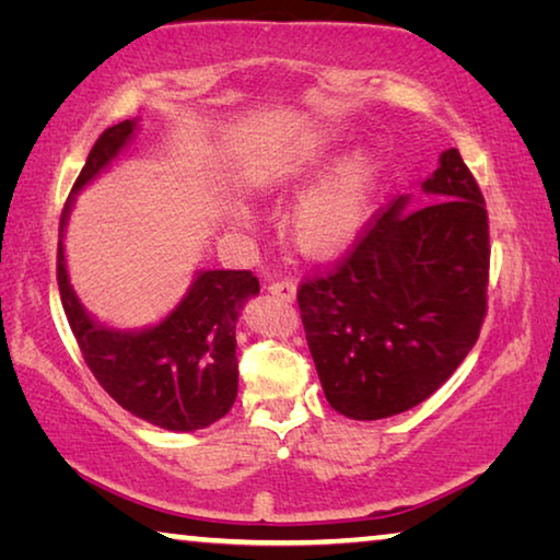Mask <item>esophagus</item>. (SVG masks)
<instances>
[{"label":"esophagus","instance_id":"1","mask_svg":"<svg viewBox=\"0 0 560 560\" xmlns=\"http://www.w3.org/2000/svg\"><path fill=\"white\" fill-rule=\"evenodd\" d=\"M270 295L285 300V303H292L295 300V292H298V285L292 280H278V282H270Z\"/></svg>","mask_w":560,"mask_h":560}]
</instances>
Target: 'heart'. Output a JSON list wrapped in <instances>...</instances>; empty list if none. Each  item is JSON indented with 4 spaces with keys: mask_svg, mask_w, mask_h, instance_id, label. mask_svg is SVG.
Listing matches in <instances>:
<instances>
[{
    "mask_svg": "<svg viewBox=\"0 0 560 560\" xmlns=\"http://www.w3.org/2000/svg\"><path fill=\"white\" fill-rule=\"evenodd\" d=\"M330 144L313 140L298 150L280 154L262 170H257L255 185L262 190H278L292 179L328 158ZM377 185V158L370 150H355L338 162L328 175L300 197L288 218V235L292 245L307 257H332L363 232L373 208ZM232 222L240 228L250 225V214L243 208L232 210Z\"/></svg>",
    "mask_w": 560,
    "mask_h": 560,
    "instance_id": "heart-1",
    "label": "heart"
}]
</instances>
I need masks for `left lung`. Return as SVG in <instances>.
I'll use <instances>...</instances> for the list:
<instances>
[{"instance_id":"8db88e82","label":"left lung","mask_w":560,"mask_h":560,"mask_svg":"<svg viewBox=\"0 0 560 560\" xmlns=\"http://www.w3.org/2000/svg\"><path fill=\"white\" fill-rule=\"evenodd\" d=\"M441 200L375 210L330 270L298 288L325 398L352 420L416 408L476 346L488 310L483 192L458 150L423 183Z\"/></svg>"}]
</instances>
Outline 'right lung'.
<instances>
[{
    "label": "right lung",
    "instance_id": "add662e5",
    "mask_svg": "<svg viewBox=\"0 0 560 560\" xmlns=\"http://www.w3.org/2000/svg\"><path fill=\"white\" fill-rule=\"evenodd\" d=\"M132 132V119L107 127L72 192L97 177ZM70 205L72 197H67L59 218L57 285L77 346L97 383L125 410L158 428L187 433L228 416L237 398L235 323L245 300L260 292V280L250 270H205L160 325L140 332L109 330L84 313L67 278L62 232Z\"/></svg>",
    "mask_w": 560,
    "mask_h": 560
}]
</instances>
